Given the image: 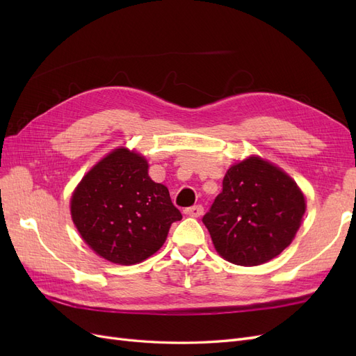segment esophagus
<instances>
[{
	"label": "esophagus",
	"instance_id": "1",
	"mask_svg": "<svg viewBox=\"0 0 356 356\" xmlns=\"http://www.w3.org/2000/svg\"><path fill=\"white\" fill-rule=\"evenodd\" d=\"M184 213L188 215V217H200V215L203 213V207L202 204H196V207H191V208H187L184 209Z\"/></svg>",
	"mask_w": 356,
	"mask_h": 356
}]
</instances>
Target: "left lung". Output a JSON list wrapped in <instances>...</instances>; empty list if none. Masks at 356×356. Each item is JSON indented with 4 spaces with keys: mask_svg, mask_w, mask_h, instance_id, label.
<instances>
[{
    "mask_svg": "<svg viewBox=\"0 0 356 356\" xmlns=\"http://www.w3.org/2000/svg\"><path fill=\"white\" fill-rule=\"evenodd\" d=\"M305 211L296 181L270 161L251 156L227 170L222 191L202 221L222 258L260 266L293 242Z\"/></svg>",
    "mask_w": 356,
    "mask_h": 356,
    "instance_id": "8db88e82",
    "label": "left lung"
}]
</instances>
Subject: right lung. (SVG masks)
I'll return each instance as SVG.
<instances>
[{"label":"right lung","instance_id":"obj_1","mask_svg":"<svg viewBox=\"0 0 356 356\" xmlns=\"http://www.w3.org/2000/svg\"><path fill=\"white\" fill-rule=\"evenodd\" d=\"M71 217L96 254L131 266L157 252L182 215L169 190L148 177L147 160L122 147L83 177L72 193Z\"/></svg>","mask_w":356,"mask_h":356}]
</instances>
